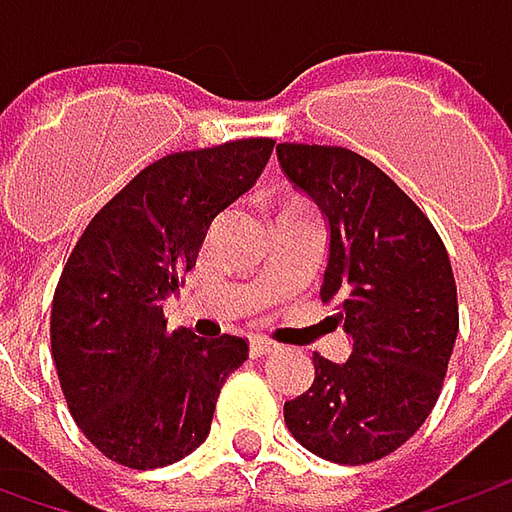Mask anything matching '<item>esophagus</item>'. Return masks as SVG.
Returning <instances> with one entry per match:
<instances>
[{"mask_svg": "<svg viewBox=\"0 0 512 512\" xmlns=\"http://www.w3.org/2000/svg\"><path fill=\"white\" fill-rule=\"evenodd\" d=\"M273 350H276V344L270 342V339H265V336H253V339H250V356H253V359H262V356L273 353Z\"/></svg>", "mask_w": 512, "mask_h": 512, "instance_id": "esophagus-1", "label": "esophagus"}]
</instances>
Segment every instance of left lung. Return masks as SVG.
<instances>
[{"label": "left lung", "instance_id": "8db88e82", "mask_svg": "<svg viewBox=\"0 0 512 512\" xmlns=\"http://www.w3.org/2000/svg\"><path fill=\"white\" fill-rule=\"evenodd\" d=\"M279 165L330 227L322 302L353 342L342 364L313 353L310 390L285 424L310 453L367 464L399 450L442 393L459 333L456 279L442 239L387 173L347 148L276 145Z\"/></svg>", "mask_w": 512, "mask_h": 512}]
</instances>
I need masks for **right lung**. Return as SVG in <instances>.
Wrapping results in <instances>:
<instances>
[{"label": "right lung", "instance_id": "add662e5", "mask_svg": "<svg viewBox=\"0 0 512 512\" xmlns=\"http://www.w3.org/2000/svg\"><path fill=\"white\" fill-rule=\"evenodd\" d=\"M273 139L162 156L102 207L50 307V350L70 416L110 462L153 470L205 442L242 336L168 330L162 302L193 270L210 222L253 187Z\"/></svg>", "mask_w": 512, "mask_h": 512}]
</instances>
